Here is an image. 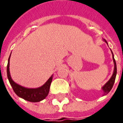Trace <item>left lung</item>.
I'll list each match as a JSON object with an SVG mask.
<instances>
[{
	"instance_id": "left-lung-1",
	"label": "left lung",
	"mask_w": 123,
	"mask_h": 123,
	"mask_svg": "<svg viewBox=\"0 0 123 123\" xmlns=\"http://www.w3.org/2000/svg\"><path fill=\"white\" fill-rule=\"evenodd\" d=\"M103 40L105 41V42L106 43H107V42L106 41V40H105V39H103ZM111 53H112V54H113V62H114V71L111 78H110L108 82L106 83L102 87V90H103V95H107V93L111 91V89H112L113 86L114 82H115V78H116V75H117L116 62H115V59H114V55H113V52H112V51H111Z\"/></svg>"
}]
</instances>
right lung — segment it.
I'll use <instances>...</instances> for the list:
<instances>
[{"mask_svg":"<svg viewBox=\"0 0 123 123\" xmlns=\"http://www.w3.org/2000/svg\"><path fill=\"white\" fill-rule=\"evenodd\" d=\"M11 55V54H10ZM10 55L8 61V65H7V76L8 79L9 80V82L10 85L12 87L13 90L15 93L19 96L20 98H23L24 99L27 100L30 102H39L40 101L43 100L47 96L50 86H51V82L53 80V75L49 78V80L46 82L42 86L37 88H24L20 85H18V84L15 83L12 78L10 76L9 70L10 65Z\"/></svg>","mask_w":123,"mask_h":123,"instance_id":"right-lung-1","label":"right lung"}]
</instances>
